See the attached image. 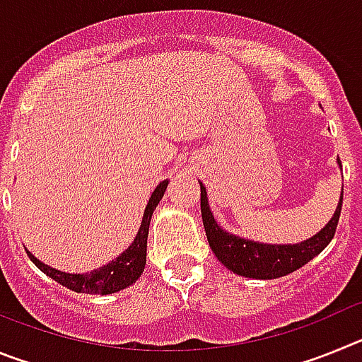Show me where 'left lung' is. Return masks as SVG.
<instances>
[{
	"instance_id": "obj_1",
	"label": "left lung",
	"mask_w": 362,
	"mask_h": 362,
	"mask_svg": "<svg viewBox=\"0 0 362 362\" xmlns=\"http://www.w3.org/2000/svg\"><path fill=\"white\" fill-rule=\"evenodd\" d=\"M341 209H343V194L330 223L312 239H306L299 245H261V243L238 238L219 228L209 209L206 190L201 185V216H203L204 232H206L210 248L228 270L238 276L252 277V279H277V277L288 276L292 272L299 270L300 267H305L315 255L321 254L328 243L334 239Z\"/></svg>"
}]
</instances>
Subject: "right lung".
Returning a JSON list of instances; mask_svg holds the SVG:
<instances>
[{
    "instance_id": "1",
    "label": "right lung",
    "mask_w": 362,
    "mask_h": 362,
    "mask_svg": "<svg viewBox=\"0 0 362 362\" xmlns=\"http://www.w3.org/2000/svg\"><path fill=\"white\" fill-rule=\"evenodd\" d=\"M166 185H168V181H163L152 192V196H150L148 204H146L145 209V216H143L141 228L137 232L132 245L119 257H116L112 263H108L107 267L90 272V274H65V272L50 268L41 263V261H37L30 252H27L28 257H30L32 263L36 264L41 272H45L47 276L52 277L54 281H57V283L66 286L72 292L90 293V296H99V293L107 296V293H114L127 288L132 283H136L137 277L141 276L143 270H145L146 238H148L150 219H152L153 210H156L158 203L161 201L163 194H165Z\"/></svg>"
}]
</instances>
